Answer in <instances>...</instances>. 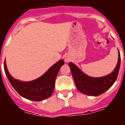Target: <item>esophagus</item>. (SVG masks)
Here are the masks:
<instances>
[{
	"instance_id": "1",
	"label": "esophagus",
	"mask_w": 125,
	"mask_h": 125,
	"mask_svg": "<svg viewBox=\"0 0 125 125\" xmlns=\"http://www.w3.org/2000/svg\"><path fill=\"white\" fill-rule=\"evenodd\" d=\"M65 61H66V62H68V59H65Z\"/></svg>"
}]
</instances>
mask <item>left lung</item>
Listing matches in <instances>:
<instances>
[{
    "instance_id": "1",
    "label": "left lung",
    "mask_w": 125,
    "mask_h": 125,
    "mask_svg": "<svg viewBox=\"0 0 125 125\" xmlns=\"http://www.w3.org/2000/svg\"><path fill=\"white\" fill-rule=\"evenodd\" d=\"M120 54L115 70L110 74L101 78H92L85 74L73 62H69L72 76L77 89L81 93L89 96H99L110 89L116 81L120 67Z\"/></svg>"
}]
</instances>
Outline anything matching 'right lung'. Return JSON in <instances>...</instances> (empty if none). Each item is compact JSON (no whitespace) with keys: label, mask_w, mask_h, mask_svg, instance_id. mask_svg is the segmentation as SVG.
<instances>
[{"label":"right lung","mask_w":125,"mask_h":125,"mask_svg":"<svg viewBox=\"0 0 125 125\" xmlns=\"http://www.w3.org/2000/svg\"><path fill=\"white\" fill-rule=\"evenodd\" d=\"M63 64L64 61L62 59L51 66L41 77L30 82H23L13 78L7 69L5 61L4 71L11 85L20 95L27 100L40 101L51 96L54 89L56 76Z\"/></svg>","instance_id":"obj_1"}]
</instances>
